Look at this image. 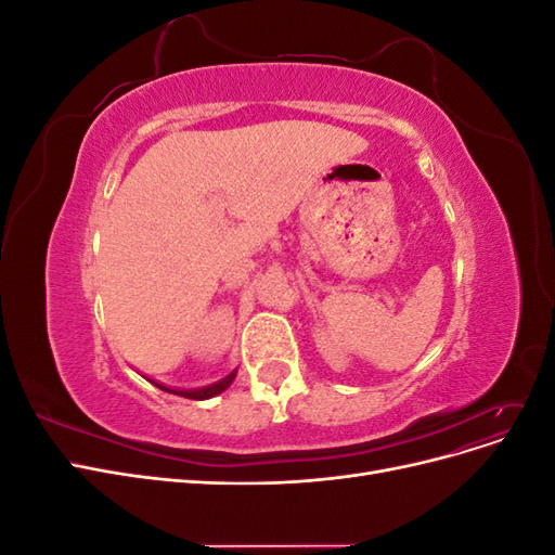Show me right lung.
<instances>
[{
  "mask_svg": "<svg viewBox=\"0 0 555 555\" xmlns=\"http://www.w3.org/2000/svg\"><path fill=\"white\" fill-rule=\"evenodd\" d=\"M236 373L238 371H231L227 377H222L220 382H215V384H208V386H201V389H176V386H166V384H162V382H157V379H150V377H145L150 384H155L157 389H162V391H166V393H173V396H182V398H190V400H208V398H215V396H220L224 389H229V384L236 379Z\"/></svg>",
  "mask_w": 555,
  "mask_h": 555,
  "instance_id": "obj_1",
  "label": "right lung"
}]
</instances>
